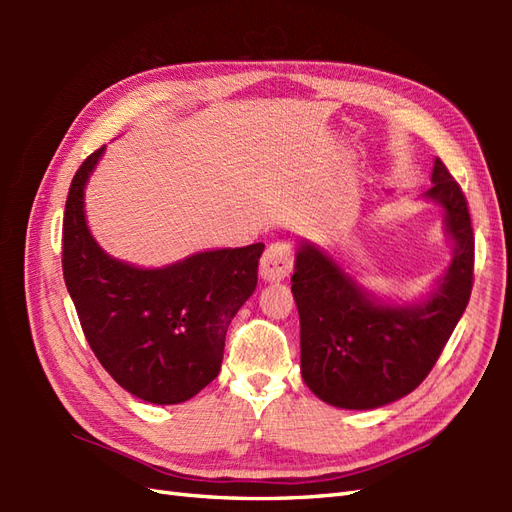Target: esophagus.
Returning <instances> with one entry per match:
<instances>
[{
    "instance_id": "obj_1",
    "label": "esophagus",
    "mask_w": 512,
    "mask_h": 512,
    "mask_svg": "<svg viewBox=\"0 0 512 512\" xmlns=\"http://www.w3.org/2000/svg\"><path fill=\"white\" fill-rule=\"evenodd\" d=\"M292 270V250L286 242H275L266 248V253L259 262V277L268 284L284 281Z\"/></svg>"
}]
</instances>
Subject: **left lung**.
<instances>
[{
    "label": "left lung",
    "mask_w": 512,
    "mask_h": 512,
    "mask_svg": "<svg viewBox=\"0 0 512 512\" xmlns=\"http://www.w3.org/2000/svg\"><path fill=\"white\" fill-rule=\"evenodd\" d=\"M433 187L453 259L427 297L380 299L328 250L301 239L292 297L301 321V376L317 398L341 409H376L411 394L436 365L473 288V228L460 184L436 158Z\"/></svg>",
    "instance_id": "8db88e82"
}]
</instances>
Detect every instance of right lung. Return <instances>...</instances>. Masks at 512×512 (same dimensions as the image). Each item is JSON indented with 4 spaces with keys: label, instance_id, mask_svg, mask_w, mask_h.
Segmentation results:
<instances>
[{
    "label": "right lung",
    "instance_id": "add662e5",
    "mask_svg": "<svg viewBox=\"0 0 512 512\" xmlns=\"http://www.w3.org/2000/svg\"><path fill=\"white\" fill-rule=\"evenodd\" d=\"M103 154L85 158L65 200V286L107 374L140 400L178 405L220 374L226 330L255 292L264 244L202 250L160 268L107 255L85 220V187Z\"/></svg>",
    "mask_w": 512,
    "mask_h": 512
}]
</instances>
